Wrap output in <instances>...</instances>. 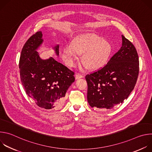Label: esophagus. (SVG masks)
Here are the masks:
<instances>
[{
    "label": "esophagus",
    "instance_id": "esophagus-1",
    "mask_svg": "<svg viewBox=\"0 0 152 152\" xmlns=\"http://www.w3.org/2000/svg\"><path fill=\"white\" fill-rule=\"evenodd\" d=\"M83 76L80 75V74H76V76H75V78L76 79H80V78H83Z\"/></svg>",
    "mask_w": 152,
    "mask_h": 152
}]
</instances>
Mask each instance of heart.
I'll list each match as a JSON object with an SVG mask.
<instances>
[{
	"label": "heart",
	"mask_w": 152,
	"mask_h": 152,
	"mask_svg": "<svg viewBox=\"0 0 152 152\" xmlns=\"http://www.w3.org/2000/svg\"><path fill=\"white\" fill-rule=\"evenodd\" d=\"M112 51L110 41L95 34H85L76 36L71 44L65 45L62 56L68 66L73 67L82 55L83 67L91 70L102 67L107 61Z\"/></svg>",
	"instance_id": "heart-1"
}]
</instances>
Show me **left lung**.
Here are the masks:
<instances>
[{
	"label": "left lung",
	"mask_w": 152,
	"mask_h": 152,
	"mask_svg": "<svg viewBox=\"0 0 152 152\" xmlns=\"http://www.w3.org/2000/svg\"><path fill=\"white\" fill-rule=\"evenodd\" d=\"M120 50L107 64L85 79L87 100L92 107L111 109L122 103L134 90L139 73V58L132 43L123 35Z\"/></svg>",
	"instance_id": "8db88e82"
}]
</instances>
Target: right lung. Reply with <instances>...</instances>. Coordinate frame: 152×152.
<instances>
[{"instance_id": "1", "label": "right lung", "mask_w": 152, "mask_h": 152, "mask_svg": "<svg viewBox=\"0 0 152 152\" xmlns=\"http://www.w3.org/2000/svg\"><path fill=\"white\" fill-rule=\"evenodd\" d=\"M43 41L42 34L38 31L26 42L19 61L20 79L26 94L39 107L58 110L75 80L74 72L53 57L42 59L37 50ZM53 49L58 56L59 45Z\"/></svg>"}]
</instances>
